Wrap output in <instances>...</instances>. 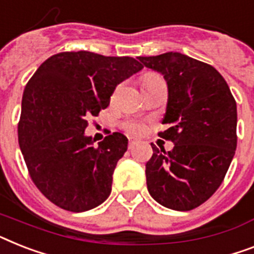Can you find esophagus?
I'll return each mask as SVG.
<instances>
[{"instance_id":"esophagus-1","label":"esophagus","mask_w":254,"mask_h":254,"mask_svg":"<svg viewBox=\"0 0 254 254\" xmlns=\"http://www.w3.org/2000/svg\"><path fill=\"white\" fill-rule=\"evenodd\" d=\"M137 139H135V138H129V148H131L133 147L134 145H135V143H137Z\"/></svg>"}]
</instances>
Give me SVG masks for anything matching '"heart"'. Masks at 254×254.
<instances>
[{"mask_svg":"<svg viewBox=\"0 0 254 254\" xmlns=\"http://www.w3.org/2000/svg\"><path fill=\"white\" fill-rule=\"evenodd\" d=\"M151 77H155V75H147V77L145 78V80H147L148 78H151ZM145 80H143V82H145ZM124 129H125L127 131H129V133L141 134L145 131L146 125L143 123H141V121L130 120V121H127V123H124Z\"/></svg>","mask_w":254,"mask_h":254,"instance_id":"1","label":"heart"}]
</instances>
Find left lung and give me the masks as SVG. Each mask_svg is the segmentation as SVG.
Returning <instances> with one entry per match:
<instances>
[{"label": "left lung", "mask_w": 254, "mask_h": 254, "mask_svg": "<svg viewBox=\"0 0 254 254\" xmlns=\"http://www.w3.org/2000/svg\"><path fill=\"white\" fill-rule=\"evenodd\" d=\"M164 77L168 102L159 133L174 142L167 151L152 145L146 163L148 193L164 207L189 211L222 184L235 155L238 109L227 82L211 65L179 52L138 57Z\"/></svg>", "instance_id": "8db88e82"}]
</instances>
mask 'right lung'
Wrapping results in <instances>:
<instances>
[{
  "label": "right lung",
  "instance_id": "1",
  "mask_svg": "<svg viewBox=\"0 0 254 254\" xmlns=\"http://www.w3.org/2000/svg\"><path fill=\"white\" fill-rule=\"evenodd\" d=\"M142 69L131 57L63 52L45 60L26 84L20 151L35 185L61 209L87 211L111 194L127 138L113 133L94 146L84 129L90 117L109 106L117 84Z\"/></svg>",
  "mask_w": 254,
  "mask_h": 254
}]
</instances>
